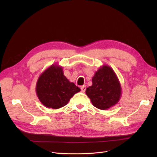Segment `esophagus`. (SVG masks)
Wrapping results in <instances>:
<instances>
[{"label": "esophagus", "instance_id": "1", "mask_svg": "<svg viewBox=\"0 0 157 157\" xmlns=\"http://www.w3.org/2000/svg\"><path fill=\"white\" fill-rule=\"evenodd\" d=\"M81 91L83 92H85V90H86V86H85V85H83V86H81Z\"/></svg>", "mask_w": 157, "mask_h": 157}]
</instances>
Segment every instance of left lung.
<instances>
[{
	"label": "left lung",
	"mask_w": 157,
	"mask_h": 157,
	"mask_svg": "<svg viewBox=\"0 0 157 157\" xmlns=\"http://www.w3.org/2000/svg\"><path fill=\"white\" fill-rule=\"evenodd\" d=\"M86 94L95 108L106 110L115 105L121 96L120 81L113 69L103 65L92 78V85L86 90Z\"/></svg>",
	"instance_id": "1"
}]
</instances>
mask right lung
Segmentation results:
<instances>
[{
  "instance_id": "add662e5",
  "label": "right lung",
  "mask_w": 157,
  "mask_h": 157,
  "mask_svg": "<svg viewBox=\"0 0 157 157\" xmlns=\"http://www.w3.org/2000/svg\"><path fill=\"white\" fill-rule=\"evenodd\" d=\"M36 91L39 100L45 107L57 109L65 106L81 90L63 75L61 66L53 64L39 76Z\"/></svg>"
}]
</instances>
